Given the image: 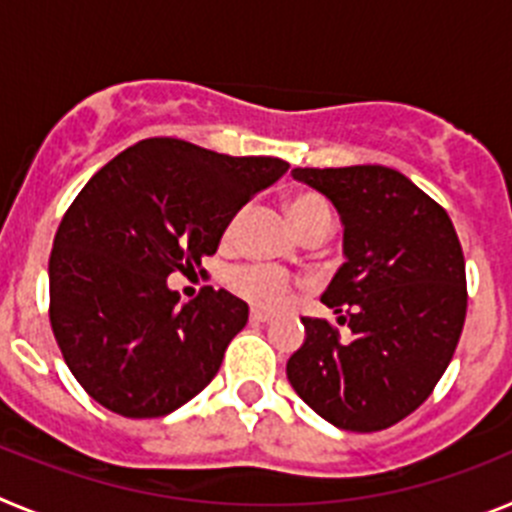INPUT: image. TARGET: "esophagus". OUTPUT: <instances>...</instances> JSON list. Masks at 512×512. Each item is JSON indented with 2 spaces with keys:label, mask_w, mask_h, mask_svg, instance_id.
I'll list each match as a JSON object with an SVG mask.
<instances>
[{
  "label": "esophagus",
  "mask_w": 512,
  "mask_h": 512,
  "mask_svg": "<svg viewBox=\"0 0 512 512\" xmlns=\"http://www.w3.org/2000/svg\"><path fill=\"white\" fill-rule=\"evenodd\" d=\"M271 318H274L271 312L259 310V307H253V310H251V323H269Z\"/></svg>",
  "instance_id": "obj_1"
}]
</instances>
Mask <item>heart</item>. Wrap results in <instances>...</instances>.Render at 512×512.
Here are the masks:
<instances>
[{
  "instance_id": "heart-1",
  "label": "heart",
  "mask_w": 512,
  "mask_h": 512,
  "mask_svg": "<svg viewBox=\"0 0 512 512\" xmlns=\"http://www.w3.org/2000/svg\"><path fill=\"white\" fill-rule=\"evenodd\" d=\"M287 212L292 217V225L300 230V235H305L307 241L310 238L323 241L325 235L330 233V228H333V210H330L328 200L320 197L318 192H310V189L292 194L287 200ZM243 217H246V210H238L225 223L223 243L238 241ZM228 289L235 297L246 300L248 305L261 307V310H274V307H282L292 300L297 289V279L289 277L287 271L271 269V266L246 264L228 271Z\"/></svg>"
}]
</instances>
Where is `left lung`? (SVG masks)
Here are the masks:
<instances>
[{
  "label": "left lung",
  "instance_id": "1",
  "mask_svg": "<svg viewBox=\"0 0 512 512\" xmlns=\"http://www.w3.org/2000/svg\"><path fill=\"white\" fill-rule=\"evenodd\" d=\"M343 220L346 264L323 302L348 325L302 318L307 338L287 361L297 395L343 431L372 433L428 397L467 318V271L449 212L387 166L295 169Z\"/></svg>",
  "mask_w": 512,
  "mask_h": 512
}]
</instances>
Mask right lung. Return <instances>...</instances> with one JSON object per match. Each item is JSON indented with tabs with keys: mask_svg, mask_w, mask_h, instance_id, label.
<instances>
[{
	"mask_svg": "<svg viewBox=\"0 0 512 512\" xmlns=\"http://www.w3.org/2000/svg\"><path fill=\"white\" fill-rule=\"evenodd\" d=\"M289 169L148 138L104 164L63 215L51 251V328L89 397L125 418H161L200 395L248 305L205 287L176 305L166 279L194 274L225 223Z\"/></svg>",
	"mask_w": 512,
	"mask_h": 512,
	"instance_id": "obj_1",
	"label": "right lung"
}]
</instances>
